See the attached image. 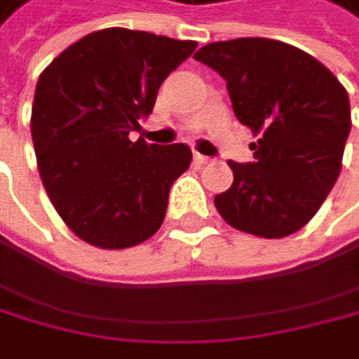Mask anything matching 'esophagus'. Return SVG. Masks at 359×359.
Listing matches in <instances>:
<instances>
[{
	"mask_svg": "<svg viewBox=\"0 0 359 359\" xmlns=\"http://www.w3.org/2000/svg\"><path fill=\"white\" fill-rule=\"evenodd\" d=\"M194 161H196V163H200V165H206V163H210L212 159H210V157H206V155L194 153Z\"/></svg>",
	"mask_w": 359,
	"mask_h": 359,
	"instance_id": "34e87169",
	"label": "esophagus"
}]
</instances>
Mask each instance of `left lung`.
Instances as JSON below:
<instances>
[{"label": "left lung", "instance_id": "1", "mask_svg": "<svg viewBox=\"0 0 359 359\" xmlns=\"http://www.w3.org/2000/svg\"><path fill=\"white\" fill-rule=\"evenodd\" d=\"M194 59L223 76L236 118L257 136L251 163L227 161L234 183L215 196L219 215L262 238L298 232L343 168L351 130L345 87L309 53L268 38L212 42Z\"/></svg>", "mask_w": 359, "mask_h": 359}]
</instances>
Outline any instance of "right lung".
Returning <instances> with one entry per match:
<instances>
[{"label":"right lung","instance_id":"right-lung-1","mask_svg":"<svg viewBox=\"0 0 359 359\" xmlns=\"http://www.w3.org/2000/svg\"><path fill=\"white\" fill-rule=\"evenodd\" d=\"M194 40L108 27L67 46L40 74L32 140L42 185L81 241L127 249L163 223L172 183L191 163L187 144L132 142L168 74Z\"/></svg>","mask_w":359,"mask_h":359}]
</instances>
